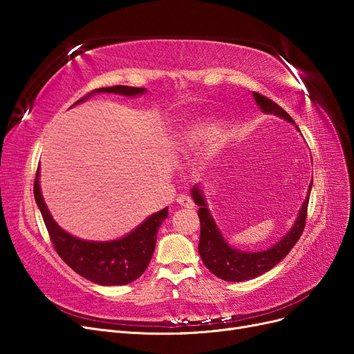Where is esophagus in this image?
Listing matches in <instances>:
<instances>
[{"label":"esophagus","mask_w":354,"mask_h":354,"mask_svg":"<svg viewBox=\"0 0 354 354\" xmlns=\"http://www.w3.org/2000/svg\"><path fill=\"white\" fill-rule=\"evenodd\" d=\"M177 202L180 203L181 207H186V208H194L195 207V202L192 198H189L187 195H180L177 198Z\"/></svg>","instance_id":"1"}]
</instances>
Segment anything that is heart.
Returning <instances> with one entry per match:
<instances>
[{
	"label": "heart",
	"mask_w": 354,
	"mask_h": 354,
	"mask_svg": "<svg viewBox=\"0 0 354 354\" xmlns=\"http://www.w3.org/2000/svg\"><path fill=\"white\" fill-rule=\"evenodd\" d=\"M218 136V130L214 125L209 124H199L195 125L192 130L187 133L186 136V140L189 143H194V142H201V140H212V138H216Z\"/></svg>",
	"instance_id": "obj_1"
}]
</instances>
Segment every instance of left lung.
<instances>
[{"label":"left lung","instance_id":"1","mask_svg":"<svg viewBox=\"0 0 354 354\" xmlns=\"http://www.w3.org/2000/svg\"><path fill=\"white\" fill-rule=\"evenodd\" d=\"M254 99L263 112L279 115L283 120L294 122L292 118L272 99L266 97V95L260 93H254ZM310 190H312V183H310L308 194ZM192 196H194L195 202L199 205L198 216L201 221V238L198 250L201 259L212 274H216L220 279L227 282L250 281L252 277H257L273 269V267L281 260H283L288 252L292 250V246L297 243L306 227L310 195L306 198L301 209H299V214L292 229L289 230L288 234H285L274 246L261 252L238 251L230 248L226 241L223 239L218 227L216 226L209 211L207 209L205 199H203V195L201 194V190L198 187L192 189Z\"/></svg>","mask_w":354,"mask_h":354}]
</instances>
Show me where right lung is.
Returning <instances> with one entry per match:
<instances>
[{"label":"right lung","instance_id":"right-lung-1","mask_svg":"<svg viewBox=\"0 0 354 354\" xmlns=\"http://www.w3.org/2000/svg\"><path fill=\"white\" fill-rule=\"evenodd\" d=\"M145 91V88L113 85V87L93 90L73 104L88 99L94 93H116L122 95H136L143 94ZM34 195L42 214V220L46 223L50 241L60 259L80 276L103 286L127 285L145 273L155 251L158 229L168 217V208H164L156 214H152L140 226L122 239L112 242L82 241L72 236V234L66 233L65 230H62L57 226V223L53 220L41 195L39 167L37 169L34 181Z\"/></svg>","mask_w":354,"mask_h":354}]
</instances>
